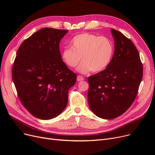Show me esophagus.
Returning a JSON list of instances; mask_svg holds the SVG:
<instances>
[{"label": "esophagus", "mask_w": 155, "mask_h": 155, "mask_svg": "<svg viewBox=\"0 0 155 155\" xmlns=\"http://www.w3.org/2000/svg\"><path fill=\"white\" fill-rule=\"evenodd\" d=\"M84 80V78H83V77H82V76H80V75L77 76V80L78 81V82H80V81H82V80Z\"/></svg>", "instance_id": "1"}]
</instances>
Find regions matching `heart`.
<instances>
[{
  "mask_svg": "<svg viewBox=\"0 0 155 155\" xmlns=\"http://www.w3.org/2000/svg\"><path fill=\"white\" fill-rule=\"evenodd\" d=\"M70 45L71 48H64L61 51V59L70 68L75 67L82 60L77 70L82 74L106 68L114 53V45L109 38L88 32L73 37Z\"/></svg>",
  "mask_w": 155,
  "mask_h": 155,
  "instance_id": "obj_1",
  "label": "heart"
}]
</instances>
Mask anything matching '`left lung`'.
Instances as JSON below:
<instances>
[{
    "label": "left lung",
    "mask_w": 155,
    "mask_h": 155,
    "mask_svg": "<svg viewBox=\"0 0 155 155\" xmlns=\"http://www.w3.org/2000/svg\"><path fill=\"white\" fill-rule=\"evenodd\" d=\"M114 53L107 68L88 78V102L94 114L104 119L123 114L134 102L143 77L136 48L120 32L111 29Z\"/></svg>",
    "instance_id": "1"
}]
</instances>
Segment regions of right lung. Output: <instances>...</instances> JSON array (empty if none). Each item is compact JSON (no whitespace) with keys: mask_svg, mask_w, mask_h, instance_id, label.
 <instances>
[{"mask_svg":"<svg viewBox=\"0 0 155 155\" xmlns=\"http://www.w3.org/2000/svg\"><path fill=\"white\" fill-rule=\"evenodd\" d=\"M68 31L45 28L24 41L12 70L22 105L35 117L49 120L67 107L77 75L63 61L60 41Z\"/></svg>","mask_w":155,"mask_h":155,"instance_id":"add662e5","label":"right lung"}]
</instances>
